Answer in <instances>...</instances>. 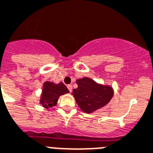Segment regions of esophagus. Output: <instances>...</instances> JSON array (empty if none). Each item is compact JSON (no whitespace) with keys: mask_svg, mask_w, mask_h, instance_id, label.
Segmentation results:
<instances>
[{"mask_svg":"<svg viewBox=\"0 0 153 153\" xmlns=\"http://www.w3.org/2000/svg\"><path fill=\"white\" fill-rule=\"evenodd\" d=\"M67 88H68V90L70 91V92H71L72 89H73V88H72V85H70V84L67 85Z\"/></svg>","mask_w":153,"mask_h":153,"instance_id":"obj_1","label":"esophagus"}]
</instances>
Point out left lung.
I'll return each instance as SVG.
<instances>
[{
	"label": "left lung",
	"mask_w": 153,
	"mask_h": 153,
	"mask_svg": "<svg viewBox=\"0 0 153 153\" xmlns=\"http://www.w3.org/2000/svg\"><path fill=\"white\" fill-rule=\"evenodd\" d=\"M76 84L78 87L72 94L79 108L86 113H92L106 105L113 96L111 87L100 85L90 78L77 79Z\"/></svg>",
	"instance_id": "1"
}]
</instances>
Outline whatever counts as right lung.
<instances>
[{
	"label": "right lung",
	"instance_id": "obj_1",
	"mask_svg": "<svg viewBox=\"0 0 153 153\" xmlns=\"http://www.w3.org/2000/svg\"><path fill=\"white\" fill-rule=\"evenodd\" d=\"M69 93L67 87L64 85L63 83L60 82L58 84L47 81L43 85L42 94L40 100V103L42 106L46 108H52L56 104L57 100L60 95Z\"/></svg>",
	"mask_w": 153,
	"mask_h": 153
}]
</instances>
